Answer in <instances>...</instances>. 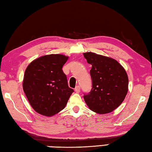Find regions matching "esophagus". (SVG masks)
Masks as SVG:
<instances>
[{
	"instance_id": "obj_1",
	"label": "esophagus",
	"mask_w": 152,
	"mask_h": 152,
	"mask_svg": "<svg viewBox=\"0 0 152 152\" xmlns=\"http://www.w3.org/2000/svg\"><path fill=\"white\" fill-rule=\"evenodd\" d=\"M75 91L76 93H77V94L80 92V87L77 86L75 88Z\"/></svg>"
}]
</instances>
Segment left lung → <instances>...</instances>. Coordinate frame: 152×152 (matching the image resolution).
<instances>
[{
	"label": "left lung",
	"mask_w": 152,
	"mask_h": 152,
	"mask_svg": "<svg viewBox=\"0 0 152 152\" xmlns=\"http://www.w3.org/2000/svg\"><path fill=\"white\" fill-rule=\"evenodd\" d=\"M92 65L90 75L92 88L83 95L90 110L95 113H110L121 104L128 91V77L118 61L105 56L88 52L83 53Z\"/></svg>",
	"instance_id": "obj_1"
}]
</instances>
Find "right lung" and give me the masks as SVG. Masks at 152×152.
<instances>
[{
  "label": "right lung",
  "instance_id": "1",
  "mask_svg": "<svg viewBox=\"0 0 152 152\" xmlns=\"http://www.w3.org/2000/svg\"><path fill=\"white\" fill-rule=\"evenodd\" d=\"M68 57L48 55L29 64L24 75L23 87L31 107L37 113L52 116L63 110L74 91L68 86L63 66Z\"/></svg>",
  "mask_w": 152,
  "mask_h": 152
}]
</instances>
